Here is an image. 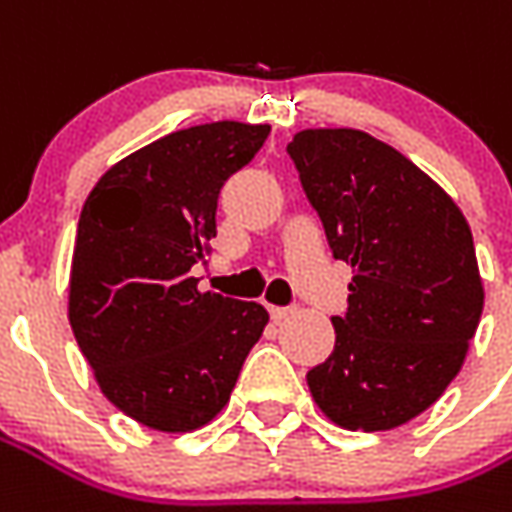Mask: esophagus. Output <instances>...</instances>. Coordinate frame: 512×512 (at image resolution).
<instances>
[{
  "mask_svg": "<svg viewBox=\"0 0 512 512\" xmlns=\"http://www.w3.org/2000/svg\"><path fill=\"white\" fill-rule=\"evenodd\" d=\"M296 313V307H271V318L274 321H285L288 316H293Z\"/></svg>",
  "mask_w": 512,
  "mask_h": 512,
  "instance_id": "34e87169",
  "label": "esophagus"
}]
</instances>
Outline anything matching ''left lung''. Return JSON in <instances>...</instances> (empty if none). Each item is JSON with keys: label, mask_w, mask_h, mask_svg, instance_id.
<instances>
[{"label": "left lung", "mask_w": 512, "mask_h": 512, "mask_svg": "<svg viewBox=\"0 0 512 512\" xmlns=\"http://www.w3.org/2000/svg\"><path fill=\"white\" fill-rule=\"evenodd\" d=\"M332 255L352 266L335 349L307 371L343 430L402 427L435 405L482 316L480 266L463 210L430 174L363 130H302L288 144Z\"/></svg>", "instance_id": "obj_1"}]
</instances>
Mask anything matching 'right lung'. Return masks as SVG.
<instances>
[{"label": "right lung", "instance_id": "add662e5", "mask_svg": "<svg viewBox=\"0 0 512 512\" xmlns=\"http://www.w3.org/2000/svg\"><path fill=\"white\" fill-rule=\"evenodd\" d=\"M271 127L213 121L157 138L99 177L82 205L69 321L99 388L149 430L191 432L230 402L266 330L257 302L199 291L219 191Z\"/></svg>", "mask_w": 512, "mask_h": 512}]
</instances>
